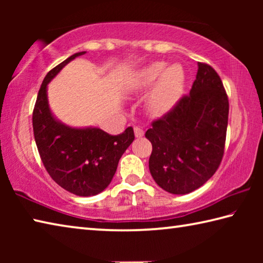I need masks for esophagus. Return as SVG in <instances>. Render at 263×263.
I'll list each match as a JSON object with an SVG mask.
<instances>
[{"label": "esophagus", "mask_w": 263, "mask_h": 263, "mask_svg": "<svg viewBox=\"0 0 263 263\" xmlns=\"http://www.w3.org/2000/svg\"><path fill=\"white\" fill-rule=\"evenodd\" d=\"M135 136L137 138H141L142 136H144V130H142V128H140V127L136 126L135 127Z\"/></svg>", "instance_id": "34e87169"}]
</instances>
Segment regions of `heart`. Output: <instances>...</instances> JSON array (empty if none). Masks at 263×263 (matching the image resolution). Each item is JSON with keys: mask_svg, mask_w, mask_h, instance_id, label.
<instances>
[{"mask_svg": "<svg viewBox=\"0 0 263 263\" xmlns=\"http://www.w3.org/2000/svg\"><path fill=\"white\" fill-rule=\"evenodd\" d=\"M154 83L146 100L151 114L162 116L171 111L179 102L185 83V70L180 64L166 67V62H153L137 74L132 82V90L140 91Z\"/></svg>", "mask_w": 263, "mask_h": 263, "instance_id": "obj_1", "label": "heart"}]
</instances>
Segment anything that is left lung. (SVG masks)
I'll return each mask as SVG.
<instances>
[{
  "mask_svg": "<svg viewBox=\"0 0 263 263\" xmlns=\"http://www.w3.org/2000/svg\"><path fill=\"white\" fill-rule=\"evenodd\" d=\"M228 122L229 99L219 75L198 62L189 94L145 133L152 144L148 166L157 184L184 195L205 183L222 160Z\"/></svg>",
  "mask_w": 263,
  "mask_h": 263,
  "instance_id": "obj_1",
  "label": "left lung"
}]
</instances>
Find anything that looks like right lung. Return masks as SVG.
<instances>
[{
  "mask_svg": "<svg viewBox=\"0 0 263 263\" xmlns=\"http://www.w3.org/2000/svg\"><path fill=\"white\" fill-rule=\"evenodd\" d=\"M70 55L46 74L35 101L32 125L44 167L61 188L78 196H94L110 184L119 159L135 140L130 126L118 136L97 127H69L53 117L47 101V84L77 57Z\"/></svg>",
  "mask_w": 263,
  "mask_h": 263,
  "instance_id": "add662e5",
  "label": "right lung"
}]
</instances>
